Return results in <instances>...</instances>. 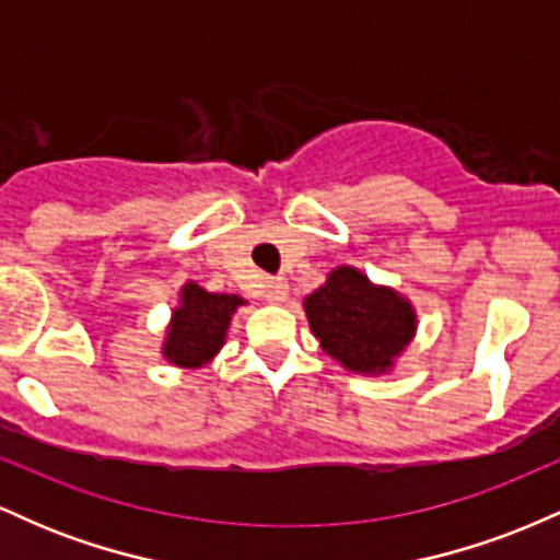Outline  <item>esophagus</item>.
<instances>
[{
	"mask_svg": "<svg viewBox=\"0 0 560 560\" xmlns=\"http://www.w3.org/2000/svg\"><path fill=\"white\" fill-rule=\"evenodd\" d=\"M289 294V284L284 279H268L266 289H262V298L268 302H284Z\"/></svg>",
	"mask_w": 560,
	"mask_h": 560,
	"instance_id": "1",
	"label": "esophagus"
}]
</instances>
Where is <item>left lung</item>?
Listing matches in <instances>:
<instances>
[{
    "instance_id": "obj_1",
    "label": "left lung",
    "mask_w": 560,
    "mask_h": 560,
    "mask_svg": "<svg viewBox=\"0 0 560 560\" xmlns=\"http://www.w3.org/2000/svg\"><path fill=\"white\" fill-rule=\"evenodd\" d=\"M305 313L320 347L345 369L382 374L413 339L416 313L387 287H374L361 271L342 266L305 298Z\"/></svg>"
}]
</instances>
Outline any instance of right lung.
Returning a JSON list of instances; mask_svg holds the SVG:
<instances>
[{
	"label": "right lung",
	"instance_id": "add662e5",
	"mask_svg": "<svg viewBox=\"0 0 560 560\" xmlns=\"http://www.w3.org/2000/svg\"><path fill=\"white\" fill-rule=\"evenodd\" d=\"M240 305L244 300L236 294H210L202 287L186 284L182 305L173 311L163 355L184 369L205 365L223 347L231 313Z\"/></svg>",
	"mask_w": 560,
	"mask_h": 560
}]
</instances>
